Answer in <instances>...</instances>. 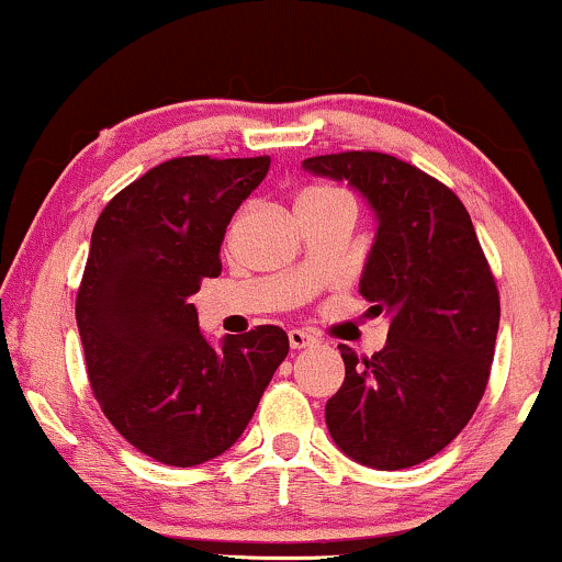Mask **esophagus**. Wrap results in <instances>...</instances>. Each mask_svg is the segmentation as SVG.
Returning a JSON list of instances; mask_svg holds the SVG:
<instances>
[{
	"mask_svg": "<svg viewBox=\"0 0 562 562\" xmlns=\"http://www.w3.org/2000/svg\"><path fill=\"white\" fill-rule=\"evenodd\" d=\"M288 340H290V348H295V351H301V348H308L317 344V338L303 330H290L288 333Z\"/></svg>",
	"mask_w": 562,
	"mask_h": 562,
	"instance_id": "obj_1",
	"label": "esophagus"
}]
</instances>
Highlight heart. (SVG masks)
Masks as SVG:
<instances>
[{"instance_id":"obj_1","label":"heart","mask_w":562,"mask_h":562,"mask_svg":"<svg viewBox=\"0 0 562 562\" xmlns=\"http://www.w3.org/2000/svg\"><path fill=\"white\" fill-rule=\"evenodd\" d=\"M330 195H346L344 190H338V187H330V184H314V187H306V190L301 192L299 200H312V198H330Z\"/></svg>"}]
</instances>
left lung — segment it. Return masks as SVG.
<instances>
[{"label":"left lung","mask_w":562,"mask_h":562,"mask_svg":"<svg viewBox=\"0 0 562 562\" xmlns=\"http://www.w3.org/2000/svg\"><path fill=\"white\" fill-rule=\"evenodd\" d=\"M346 179L378 214L359 290L389 312V340L372 357L338 346L346 380L325 406L327 430L351 460L378 470L420 465L465 428L492 375L499 290L462 200L375 150L303 160Z\"/></svg>","instance_id":"1"}]
</instances>
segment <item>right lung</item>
<instances>
[{
	"label": "right lung",
	"instance_id": "1",
	"mask_svg": "<svg viewBox=\"0 0 562 562\" xmlns=\"http://www.w3.org/2000/svg\"><path fill=\"white\" fill-rule=\"evenodd\" d=\"M272 158L184 156L142 173L102 209L76 293L89 385L142 454L192 468L227 451L288 357L277 325L214 348L190 295L222 274L224 232Z\"/></svg>",
	"mask_w": 562,
	"mask_h": 562
}]
</instances>
